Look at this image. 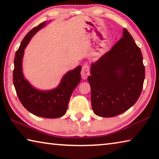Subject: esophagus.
<instances>
[{"label": "esophagus", "instance_id": "obj_1", "mask_svg": "<svg viewBox=\"0 0 159 159\" xmlns=\"http://www.w3.org/2000/svg\"><path fill=\"white\" fill-rule=\"evenodd\" d=\"M80 74H81L83 79H84V80L87 79V77L89 76L90 75V67L88 64H85L83 66Z\"/></svg>", "mask_w": 159, "mask_h": 159}]
</instances>
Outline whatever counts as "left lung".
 <instances>
[{
  "label": "left lung",
  "mask_w": 159,
  "mask_h": 159,
  "mask_svg": "<svg viewBox=\"0 0 159 159\" xmlns=\"http://www.w3.org/2000/svg\"><path fill=\"white\" fill-rule=\"evenodd\" d=\"M88 78L94 113L113 117L127 111L140 96L145 76L139 48L126 29L110 51L91 64Z\"/></svg>",
  "instance_id": "left-lung-1"
}]
</instances>
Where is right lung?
<instances>
[{
    "label": "right lung",
    "mask_w": 159,
    "mask_h": 159,
    "mask_svg": "<svg viewBox=\"0 0 159 159\" xmlns=\"http://www.w3.org/2000/svg\"><path fill=\"white\" fill-rule=\"evenodd\" d=\"M46 24L47 21H44L32 29L21 41L15 56L13 83L19 99L29 112L37 116L57 118L62 116L66 112L71 94L81 80V66H78L67 72L57 87L52 90L36 89L25 79L22 72L25 50L34 35Z\"/></svg>",
    "instance_id": "add662e5"
}]
</instances>
